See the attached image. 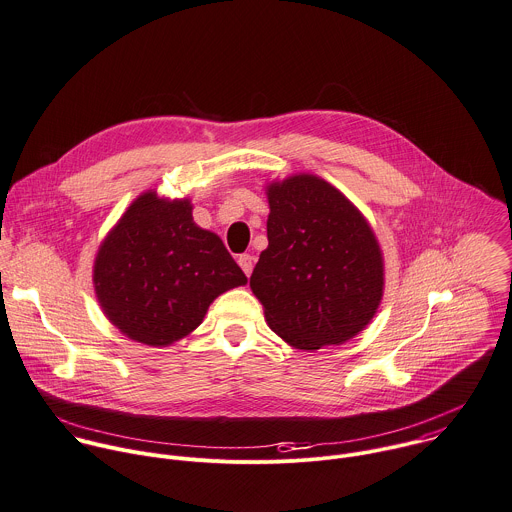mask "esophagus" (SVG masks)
I'll return each instance as SVG.
<instances>
[{
    "mask_svg": "<svg viewBox=\"0 0 512 512\" xmlns=\"http://www.w3.org/2000/svg\"><path fill=\"white\" fill-rule=\"evenodd\" d=\"M239 265H241V269H243V273L249 277L251 275V271H253V263H255V257L253 255H249V253H243V255H239Z\"/></svg>",
    "mask_w": 512,
    "mask_h": 512,
    "instance_id": "obj_1",
    "label": "esophagus"
}]
</instances>
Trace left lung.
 I'll return each instance as SVG.
<instances>
[{"label":"left lung","instance_id":"1","mask_svg":"<svg viewBox=\"0 0 512 512\" xmlns=\"http://www.w3.org/2000/svg\"><path fill=\"white\" fill-rule=\"evenodd\" d=\"M267 197L269 245L249 285L269 327L297 350L348 342L370 323L384 289L368 221L313 175L273 183Z\"/></svg>","mask_w":512,"mask_h":512}]
</instances>
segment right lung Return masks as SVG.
<instances>
[{
	"mask_svg": "<svg viewBox=\"0 0 512 512\" xmlns=\"http://www.w3.org/2000/svg\"><path fill=\"white\" fill-rule=\"evenodd\" d=\"M189 201L144 193L102 243L94 285L106 317L130 339L179 342L213 299L247 283L223 241L193 223Z\"/></svg>",
	"mask_w": 512,
	"mask_h": 512,
	"instance_id": "add662e5",
	"label": "right lung"
}]
</instances>
